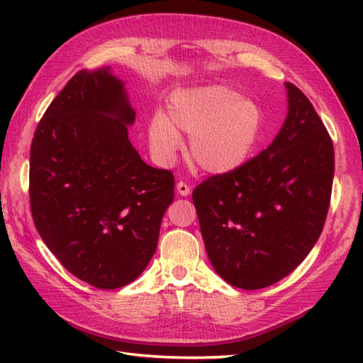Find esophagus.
Returning <instances> with one entry per match:
<instances>
[{
  "label": "esophagus",
  "mask_w": 363,
  "mask_h": 363,
  "mask_svg": "<svg viewBox=\"0 0 363 363\" xmlns=\"http://www.w3.org/2000/svg\"><path fill=\"white\" fill-rule=\"evenodd\" d=\"M176 190L181 196H189L190 195V186H187V184L182 182V181L176 184Z\"/></svg>",
  "instance_id": "34e87169"
}]
</instances>
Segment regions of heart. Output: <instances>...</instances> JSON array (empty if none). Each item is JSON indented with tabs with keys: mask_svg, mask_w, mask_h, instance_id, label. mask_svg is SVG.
I'll return each instance as SVG.
<instances>
[{
	"mask_svg": "<svg viewBox=\"0 0 363 363\" xmlns=\"http://www.w3.org/2000/svg\"><path fill=\"white\" fill-rule=\"evenodd\" d=\"M190 135L189 154L211 174H228L251 159L264 134V112L251 98L225 86L184 90L172 98L167 117L154 115L148 146L159 165L172 164L182 137Z\"/></svg>",
	"mask_w": 363,
	"mask_h": 363,
	"instance_id": "heart-1",
	"label": "heart"
}]
</instances>
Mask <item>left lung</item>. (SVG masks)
<instances>
[{
    "mask_svg": "<svg viewBox=\"0 0 363 363\" xmlns=\"http://www.w3.org/2000/svg\"><path fill=\"white\" fill-rule=\"evenodd\" d=\"M285 89L289 112L273 143L191 195L213 269L245 290L290 274L317 243L329 209L333 140L303 91Z\"/></svg>",
    "mask_w": 363,
    "mask_h": 363,
    "instance_id": "left-lung-1",
    "label": "left lung"
}]
</instances>
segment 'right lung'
Returning a JSON list of instances; mask_svg holds the SVG:
<instances>
[{
	"instance_id": "right-lung-1",
	"label": "right lung",
	"mask_w": 363,
	"mask_h": 363,
	"mask_svg": "<svg viewBox=\"0 0 363 363\" xmlns=\"http://www.w3.org/2000/svg\"><path fill=\"white\" fill-rule=\"evenodd\" d=\"M135 111L109 67L81 70L52 99L30 145L29 199L42 240L68 272L111 290L143 273L174 177L129 142Z\"/></svg>"
}]
</instances>
